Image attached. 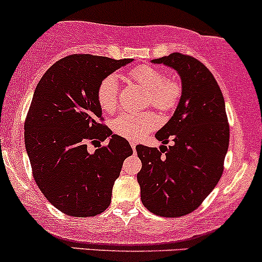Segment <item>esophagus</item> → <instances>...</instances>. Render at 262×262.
I'll return each mask as SVG.
<instances>
[{
    "mask_svg": "<svg viewBox=\"0 0 262 262\" xmlns=\"http://www.w3.org/2000/svg\"><path fill=\"white\" fill-rule=\"evenodd\" d=\"M130 146H132V149H133V150L136 151V146H137V143H136V142H130Z\"/></svg>",
    "mask_w": 262,
    "mask_h": 262,
    "instance_id": "1",
    "label": "esophagus"
}]
</instances>
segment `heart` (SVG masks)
Masks as SVG:
<instances>
[{
  "label": "heart",
  "instance_id": "1",
  "mask_svg": "<svg viewBox=\"0 0 262 262\" xmlns=\"http://www.w3.org/2000/svg\"><path fill=\"white\" fill-rule=\"evenodd\" d=\"M129 77L142 85L149 93L150 104L159 111L166 112L175 108L182 96V85L174 78L163 77L157 68L142 66L130 71ZM118 79L111 74L100 80L97 88V102L102 111L112 113L118 108ZM159 125V119L151 112H130L123 113L112 122V130L117 136L129 140H137L150 133Z\"/></svg>",
  "mask_w": 262,
  "mask_h": 262
}]
</instances>
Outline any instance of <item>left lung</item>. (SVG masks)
I'll list each match as a JSON object with an SVG mask.
<instances>
[{
    "label": "left lung",
    "mask_w": 262,
    "mask_h": 262,
    "mask_svg": "<svg viewBox=\"0 0 262 262\" xmlns=\"http://www.w3.org/2000/svg\"><path fill=\"white\" fill-rule=\"evenodd\" d=\"M155 64L173 68L182 79V96L173 117L155 134L166 148L139 145L137 175L143 205L155 215L190 214L219 183L229 148L225 102L211 72L190 56L171 53Z\"/></svg>",
    "instance_id": "obj_1"
}]
</instances>
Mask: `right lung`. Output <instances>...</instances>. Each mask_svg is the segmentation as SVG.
I'll return each instance as SVG.
<instances>
[{
	"instance_id": "1",
	"label": "right lung",
	"mask_w": 262,
	"mask_h": 262,
	"mask_svg": "<svg viewBox=\"0 0 262 262\" xmlns=\"http://www.w3.org/2000/svg\"><path fill=\"white\" fill-rule=\"evenodd\" d=\"M133 62L91 54L59 59L34 89L25 123V145L33 178L59 211L96 216L108 208L123 162L133 154L124 138L100 124L97 102L100 80ZM107 140L94 154L88 140Z\"/></svg>"
}]
</instances>
